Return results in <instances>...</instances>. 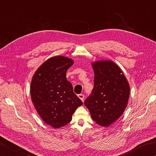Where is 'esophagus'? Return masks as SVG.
<instances>
[{
  "mask_svg": "<svg viewBox=\"0 0 156 156\" xmlns=\"http://www.w3.org/2000/svg\"><path fill=\"white\" fill-rule=\"evenodd\" d=\"M78 96L79 98H80L82 101H83L84 99V94H79Z\"/></svg>",
  "mask_w": 156,
  "mask_h": 156,
  "instance_id": "esophagus-1",
  "label": "esophagus"
}]
</instances>
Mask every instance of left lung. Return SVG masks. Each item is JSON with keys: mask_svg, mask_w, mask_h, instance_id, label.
<instances>
[{"mask_svg": "<svg viewBox=\"0 0 156 156\" xmlns=\"http://www.w3.org/2000/svg\"><path fill=\"white\" fill-rule=\"evenodd\" d=\"M94 87L84 101L94 121L109 126L124 112L130 94V87L122 71L112 61L92 63Z\"/></svg>", "mask_w": 156, "mask_h": 156, "instance_id": "obj_1", "label": "left lung"}]
</instances>
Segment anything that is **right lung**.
I'll use <instances>...</instances> for the list:
<instances>
[{
  "label": "right lung",
  "instance_id": "obj_1",
  "mask_svg": "<svg viewBox=\"0 0 156 156\" xmlns=\"http://www.w3.org/2000/svg\"><path fill=\"white\" fill-rule=\"evenodd\" d=\"M74 61L63 56L51 57L33 76L30 94L38 114L54 129L68 124L82 101L73 91L66 72Z\"/></svg>",
  "mask_w": 156,
  "mask_h": 156
}]
</instances>
